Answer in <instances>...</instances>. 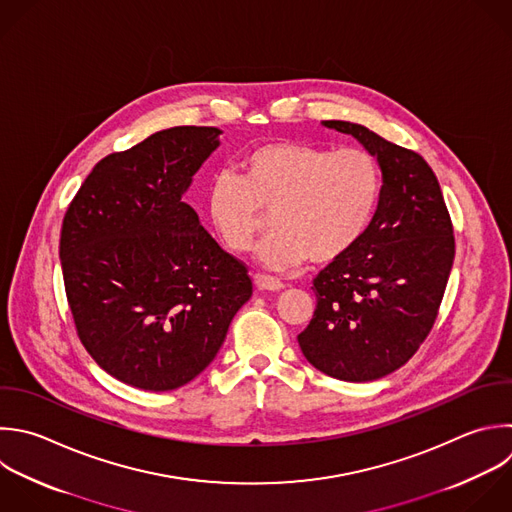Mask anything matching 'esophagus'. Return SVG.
<instances>
[{"instance_id": "esophagus-1", "label": "esophagus", "mask_w": 512, "mask_h": 512, "mask_svg": "<svg viewBox=\"0 0 512 512\" xmlns=\"http://www.w3.org/2000/svg\"><path fill=\"white\" fill-rule=\"evenodd\" d=\"M254 284H256L260 290H266V292H280V290L286 288L280 280H276V278H272V276H266V274H256V276H254Z\"/></svg>"}]
</instances>
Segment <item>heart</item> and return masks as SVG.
<instances>
[{
    "label": "heart",
    "mask_w": 512,
    "mask_h": 512,
    "mask_svg": "<svg viewBox=\"0 0 512 512\" xmlns=\"http://www.w3.org/2000/svg\"><path fill=\"white\" fill-rule=\"evenodd\" d=\"M242 176L220 172L206 190L210 222L230 252H246L274 218V234L258 260L288 270L310 260L330 266L346 258L368 234L378 212L382 174L362 148L330 150L276 140L240 160Z\"/></svg>",
    "instance_id": "b5f03b06"
}]
</instances>
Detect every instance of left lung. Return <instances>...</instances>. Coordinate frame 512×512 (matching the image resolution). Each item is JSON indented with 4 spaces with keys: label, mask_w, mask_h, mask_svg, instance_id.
<instances>
[{
    "label": "left lung",
    "mask_w": 512,
    "mask_h": 512,
    "mask_svg": "<svg viewBox=\"0 0 512 512\" xmlns=\"http://www.w3.org/2000/svg\"><path fill=\"white\" fill-rule=\"evenodd\" d=\"M324 126L376 156L384 186L364 240L314 278L316 310L298 344L320 372L368 382L406 364L430 334L454 260L452 222L420 154L360 124Z\"/></svg>",
    "instance_id": "obj_1"
}]
</instances>
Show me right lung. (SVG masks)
Segmentation results:
<instances>
[{"label": "right lung", "instance_id": "obj_1", "mask_svg": "<svg viewBox=\"0 0 512 512\" xmlns=\"http://www.w3.org/2000/svg\"><path fill=\"white\" fill-rule=\"evenodd\" d=\"M220 134L176 126L106 156L64 216L60 258L78 338L100 368L142 390L196 378L252 296L248 266L182 200Z\"/></svg>", "mask_w": 512, "mask_h": 512}]
</instances>
